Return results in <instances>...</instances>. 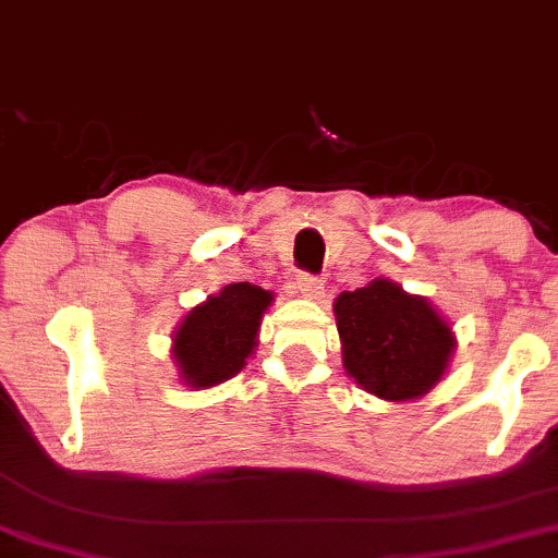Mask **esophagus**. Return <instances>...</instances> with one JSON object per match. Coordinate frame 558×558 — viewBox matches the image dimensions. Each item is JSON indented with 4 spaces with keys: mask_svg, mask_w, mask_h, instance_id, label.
<instances>
[{
    "mask_svg": "<svg viewBox=\"0 0 558 558\" xmlns=\"http://www.w3.org/2000/svg\"><path fill=\"white\" fill-rule=\"evenodd\" d=\"M296 291L306 299H319L322 291H325V283H322V278H317V275L299 272L296 275Z\"/></svg>",
    "mask_w": 558,
    "mask_h": 558,
    "instance_id": "esophagus-1",
    "label": "esophagus"
}]
</instances>
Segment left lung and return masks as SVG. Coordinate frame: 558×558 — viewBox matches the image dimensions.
Returning <instances> with one entry per match:
<instances>
[{
  "instance_id": "obj_1",
  "label": "left lung",
  "mask_w": 558,
  "mask_h": 558,
  "mask_svg": "<svg viewBox=\"0 0 558 558\" xmlns=\"http://www.w3.org/2000/svg\"><path fill=\"white\" fill-rule=\"evenodd\" d=\"M343 366L366 392L385 400H413L445 374L454 338L426 299L398 283L374 280L335 301Z\"/></svg>"
}]
</instances>
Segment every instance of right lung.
Wrapping results in <instances>:
<instances>
[{"label": "right lung", "mask_w": 558, "mask_h": 558, "mask_svg": "<svg viewBox=\"0 0 558 558\" xmlns=\"http://www.w3.org/2000/svg\"><path fill=\"white\" fill-rule=\"evenodd\" d=\"M272 293L252 283L226 286L192 308L173 335V359L190 387H215L244 368L257 345L259 319Z\"/></svg>", "instance_id": "1"}]
</instances>
